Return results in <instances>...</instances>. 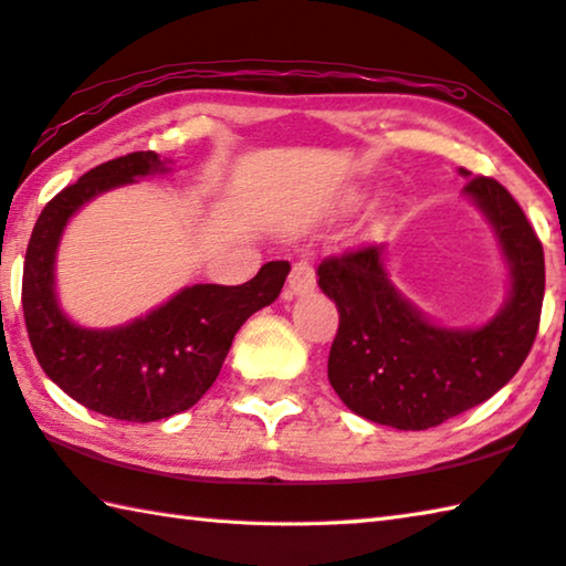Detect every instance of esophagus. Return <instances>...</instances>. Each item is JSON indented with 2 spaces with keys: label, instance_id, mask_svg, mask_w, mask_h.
<instances>
[{
  "label": "esophagus",
  "instance_id": "1",
  "mask_svg": "<svg viewBox=\"0 0 566 566\" xmlns=\"http://www.w3.org/2000/svg\"><path fill=\"white\" fill-rule=\"evenodd\" d=\"M316 286V274L314 266L310 262H296L292 266L290 282H286V290H290V296H304L310 294Z\"/></svg>",
  "mask_w": 566,
  "mask_h": 566
}]
</instances>
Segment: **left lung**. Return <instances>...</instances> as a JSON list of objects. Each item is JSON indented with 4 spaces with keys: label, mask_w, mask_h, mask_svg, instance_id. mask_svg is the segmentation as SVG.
Masks as SVG:
<instances>
[{
    "label": "left lung",
    "mask_w": 566,
    "mask_h": 566,
    "mask_svg": "<svg viewBox=\"0 0 566 566\" xmlns=\"http://www.w3.org/2000/svg\"><path fill=\"white\" fill-rule=\"evenodd\" d=\"M462 198L488 220L507 266V296L485 324L446 326L420 312L390 282L384 244L318 264V286L338 310L328 384L356 416L433 428L495 396L525 364L544 300L542 242L497 180L470 178Z\"/></svg>",
    "instance_id": "obj_1"
}]
</instances>
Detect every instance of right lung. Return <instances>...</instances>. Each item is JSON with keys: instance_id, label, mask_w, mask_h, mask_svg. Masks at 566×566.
<instances>
[{"instance_id": "add662e5", "label": "right lung", "mask_w": 566, "mask_h": 566, "mask_svg": "<svg viewBox=\"0 0 566 566\" xmlns=\"http://www.w3.org/2000/svg\"><path fill=\"white\" fill-rule=\"evenodd\" d=\"M168 163L140 150L88 170L41 210L24 256L22 306L39 366L76 403L130 423L170 418L198 403L218 378L234 334L280 296L290 274L286 262H266L240 286H182L128 324H76L56 294V254L69 220L113 188L166 176Z\"/></svg>"}]
</instances>
